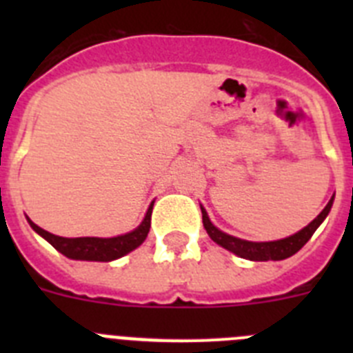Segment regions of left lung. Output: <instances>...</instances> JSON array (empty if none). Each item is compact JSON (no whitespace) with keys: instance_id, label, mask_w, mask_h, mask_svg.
I'll list each match as a JSON object with an SVG mask.
<instances>
[{"instance_id":"1","label":"left lung","mask_w":353,"mask_h":353,"mask_svg":"<svg viewBox=\"0 0 353 353\" xmlns=\"http://www.w3.org/2000/svg\"><path fill=\"white\" fill-rule=\"evenodd\" d=\"M332 199H334V196H332ZM332 199H330L329 203H327V207L318 214L316 219L311 221L305 228H302L301 232L295 233V235L292 236H286V239L283 240H274V242H249V240H242V239H236V236L226 235V233L217 230V228L210 223V219H208V215L203 207H201V214H203L205 230H207V233L210 235V239L214 240L215 244L223 245L224 249L235 252L236 256L245 258V260L277 261V260L290 258L292 254H295L299 249L304 248L305 242L311 239V235L316 232V228L322 224V221L325 219L327 214H329L330 207H332Z\"/></svg>"}]
</instances>
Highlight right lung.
I'll return each mask as SVG.
<instances>
[{
    "instance_id": "add662e5",
    "label": "right lung",
    "mask_w": 353,
    "mask_h": 353,
    "mask_svg": "<svg viewBox=\"0 0 353 353\" xmlns=\"http://www.w3.org/2000/svg\"><path fill=\"white\" fill-rule=\"evenodd\" d=\"M152 207L150 205L148 212L145 215V221L139 224L134 232L125 233V235L113 236V239H97V236H79V239H65V236L52 235V233L46 232L35 223L31 224V228L35 230L39 235L48 240L49 244L65 254L67 258L72 260H88V261H111L121 258L127 252L134 251L136 248L145 242L146 235L150 232V217H152Z\"/></svg>"
}]
</instances>
